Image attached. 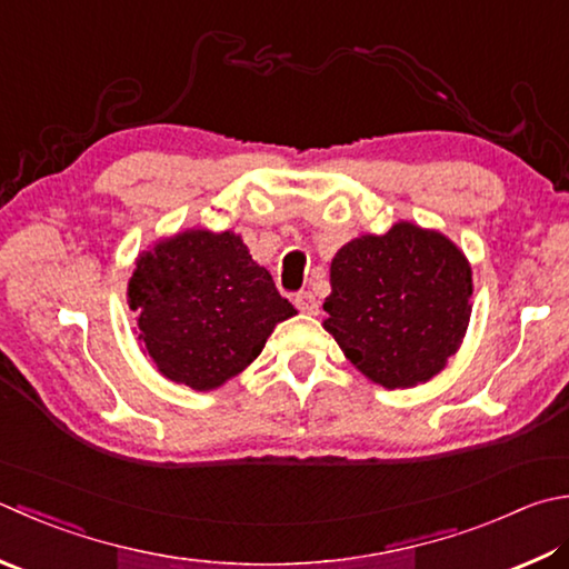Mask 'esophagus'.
<instances>
[{
    "instance_id": "obj_1",
    "label": "esophagus",
    "mask_w": 569,
    "mask_h": 569,
    "mask_svg": "<svg viewBox=\"0 0 569 569\" xmlns=\"http://www.w3.org/2000/svg\"><path fill=\"white\" fill-rule=\"evenodd\" d=\"M295 305H297L299 312H305V315H317L319 312V302H317V297L312 292H299L295 297Z\"/></svg>"
}]
</instances>
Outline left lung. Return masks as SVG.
<instances>
[{"label":"left lung","instance_id":"1","mask_svg":"<svg viewBox=\"0 0 569 569\" xmlns=\"http://www.w3.org/2000/svg\"><path fill=\"white\" fill-rule=\"evenodd\" d=\"M329 282L325 329L386 389L433 379L466 337L470 264L436 230L396 222L386 234H361L335 254Z\"/></svg>","mask_w":569,"mask_h":569}]
</instances>
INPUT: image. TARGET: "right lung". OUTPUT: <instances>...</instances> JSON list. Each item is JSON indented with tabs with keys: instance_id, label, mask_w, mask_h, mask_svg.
<instances>
[{
	"instance_id": "add662e5",
	"label": "right lung",
	"mask_w": 569,
	"mask_h": 569,
	"mask_svg": "<svg viewBox=\"0 0 569 569\" xmlns=\"http://www.w3.org/2000/svg\"><path fill=\"white\" fill-rule=\"evenodd\" d=\"M128 307L158 371L196 391L250 367L267 337L297 309L230 230H186L136 260Z\"/></svg>"
}]
</instances>
